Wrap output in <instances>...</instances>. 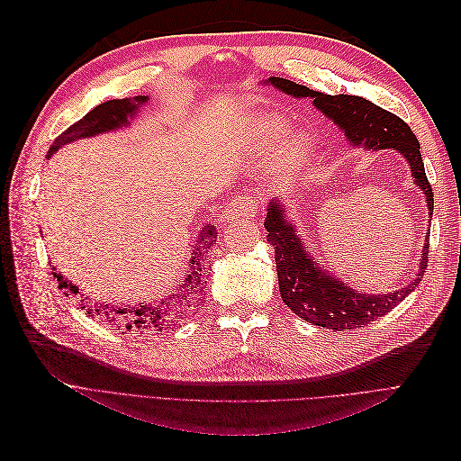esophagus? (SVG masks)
<instances>
[{"label":"esophagus","instance_id":"34e87169","mask_svg":"<svg viewBox=\"0 0 461 461\" xmlns=\"http://www.w3.org/2000/svg\"><path fill=\"white\" fill-rule=\"evenodd\" d=\"M258 212V202L249 196H239L229 203V209L225 213L227 219H252Z\"/></svg>","mask_w":461,"mask_h":461}]
</instances>
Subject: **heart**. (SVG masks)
Returning a JSON list of instances; mask_svg holds the SVG:
<instances>
[{
    "label": "heart",
    "instance_id": "b5f03b06",
    "mask_svg": "<svg viewBox=\"0 0 461 461\" xmlns=\"http://www.w3.org/2000/svg\"><path fill=\"white\" fill-rule=\"evenodd\" d=\"M275 129L276 121H256L244 129H239L230 136V148L239 153H256L273 136ZM298 144V138H290L286 142V151H294Z\"/></svg>",
    "mask_w": 461,
    "mask_h": 461
}]
</instances>
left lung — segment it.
<instances>
[{
    "mask_svg": "<svg viewBox=\"0 0 461 461\" xmlns=\"http://www.w3.org/2000/svg\"><path fill=\"white\" fill-rule=\"evenodd\" d=\"M265 85H273L294 97H312L313 105L339 124L352 146H364L367 149L394 148L400 151L411 167L413 183L425 194L429 215L432 217L435 198H432V188L425 175L421 146L400 117L359 95H329L278 77H271ZM265 229H267V242L275 249L278 290H281L283 302L303 321L332 329L334 332L366 327L371 321L393 312L420 285L427 269L430 234L423 246L420 269L408 286L390 294H361L359 290L342 283L339 276L319 267L313 258L305 252L294 222L285 217V207L278 200L269 202Z\"/></svg>",
    "mask_w": 461,
    "mask_h": 461,
    "instance_id": "8db88e82",
    "label": "left lung"
}]
</instances>
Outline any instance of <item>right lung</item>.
I'll return each instance as SVG.
<instances>
[{"label": "right lung", "instance_id": "add662e5", "mask_svg": "<svg viewBox=\"0 0 461 461\" xmlns=\"http://www.w3.org/2000/svg\"><path fill=\"white\" fill-rule=\"evenodd\" d=\"M148 100H149L148 95H134V97H124V100H109V102H104L97 107H94L90 113H86L80 121H77L73 127H68L65 132H61L58 138H55L50 146L48 158H51L53 153L59 148H63L65 144L80 140V138H90L95 134L127 127V124H131L129 119H132L138 113V109L148 104ZM215 240H217V230L212 222V225H205L202 229V232L198 234L196 246H194V249H192L190 271L183 278V281H180L183 283V290H180L178 294H171L169 298H165L169 302H161L159 305L138 303L136 308H127V305H124V308H109L107 303L105 305H102V303L100 305H86L88 317H104L105 321H109V323H115L121 329H124V332H136V334L159 332V330L169 329L175 321L178 323V315L173 313L175 312L173 305H176V303H173L171 300L176 298L178 302H183L179 298L183 297L184 300H186L185 292H188V290L196 292V288L200 286L202 271L205 269L207 249L215 244ZM51 275H53V278H58L59 288H67L77 294L78 288L73 283L65 281L61 273L55 271V267H53ZM80 305H85V303H80Z\"/></svg>", "mask_w": 461, "mask_h": 461}]
</instances>
